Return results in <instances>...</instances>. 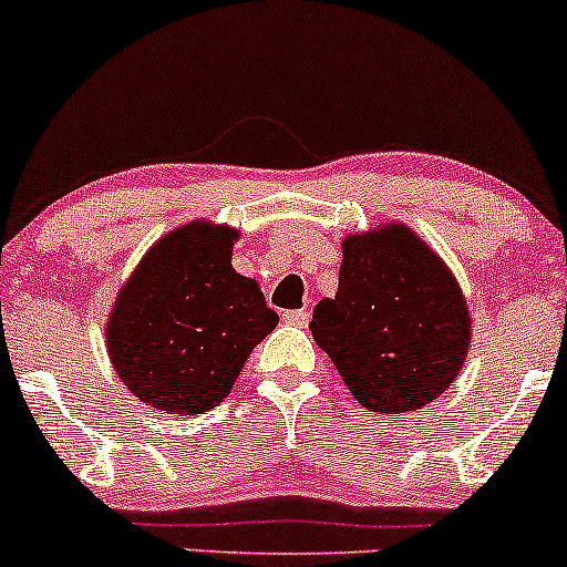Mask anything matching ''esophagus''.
I'll use <instances>...</instances> for the list:
<instances>
[{"instance_id":"esophagus-1","label":"esophagus","mask_w":567,"mask_h":567,"mask_svg":"<svg viewBox=\"0 0 567 567\" xmlns=\"http://www.w3.org/2000/svg\"><path fill=\"white\" fill-rule=\"evenodd\" d=\"M284 321L291 323V327H308L310 313H308V310H286Z\"/></svg>"}]
</instances>
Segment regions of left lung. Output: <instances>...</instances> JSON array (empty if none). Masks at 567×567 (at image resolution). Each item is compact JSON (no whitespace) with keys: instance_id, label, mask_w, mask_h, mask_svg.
<instances>
[{"instance_id":"left-lung-1","label":"left lung","mask_w":567,"mask_h":567,"mask_svg":"<svg viewBox=\"0 0 567 567\" xmlns=\"http://www.w3.org/2000/svg\"><path fill=\"white\" fill-rule=\"evenodd\" d=\"M353 399L378 415L434 402L461 372L472 316L450 267L388 221L342 240L340 286L310 321Z\"/></svg>"}]
</instances>
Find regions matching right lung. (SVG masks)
Listing matches in <instances>:
<instances>
[{
    "label": "right lung",
    "mask_w": 567,
    "mask_h": 567,
    "mask_svg": "<svg viewBox=\"0 0 567 567\" xmlns=\"http://www.w3.org/2000/svg\"><path fill=\"white\" fill-rule=\"evenodd\" d=\"M235 240L233 227L189 221L157 240L120 289L106 348L138 402L168 415L208 412L276 329L259 284L235 272Z\"/></svg>",
    "instance_id": "right-lung-1"
}]
</instances>
